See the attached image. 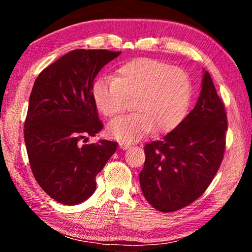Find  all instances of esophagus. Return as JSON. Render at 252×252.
I'll use <instances>...</instances> for the list:
<instances>
[{
	"mask_svg": "<svg viewBox=\"0 0 252 252\" xmlns=\"http://www.w3.org/2000/svg\"><path fill=\"white\" fill-rule=\"evenodd\" d=\"M120 148L123 149V150H126V149L130 148V144H126V143H120Z\"/></svg>",
	"mask_w": 252,
	"mask_h": 252,
	"instance_id": "esophagus-1",
	"label": "esophagus"
}]
</instances>
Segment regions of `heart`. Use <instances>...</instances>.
I'll return each instance as SVG.
<instances>
[{
  "label": "heart",
  "instance_id": "1",
  "mask_svg": "<svg viewBox=\"0 0 252 252\" xmlns=\"http://www.w3.org/2000/svg\"><path fill=\"white\" fill-rule=\"evenodd\" d=\"M192 85L185 70L155 59H135L116 71L113 79L100 78L92 85L96 109L106 118L120 116L129 106L135 112L108 126L111 138L133 141L155 129H174L189 105Z\"/></svg>",
  "mask_w": 252,
  "mask_h": 252
}]
</instances>
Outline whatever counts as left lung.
Masks as SVG:
<instances>
[{
  "label": "left lung",
  "mask_w": 252,
  "mask_h": 252,
  "mask_svg": "<svg viewBox=\"0 0 252 252\" xmlns=\"http://www.w3.org/2000/svg\"><path fill=\"white\" fill-rule=\"evenodd\" d=\"M227 126L223 101L204 71L194 109L163 139L144 147L139 180L153 208L177 211L201 197L222 162Z\"/></svg>",
  "instance_id": "left-lung-1"
}]
</instances>
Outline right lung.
Segmentation results:
<instances>
[{"label":"right lung","mask_w":252,"mask_h":252,"mask_svg":"<svg viewBox=\"0 0 252 252\" xmlns=\"http://www.w3.org/2000/svg\"><path fill=\"white\" fill-rule=\"evenodd\" d=\"M121 52L73 50L41 72L34 82L24 123L30 167L39 186L65 206L94 193L95 177L118 143L88 142L103 125L92 97L93 81Z\"/></svg>","instance_id":"1"}]
</instances>
